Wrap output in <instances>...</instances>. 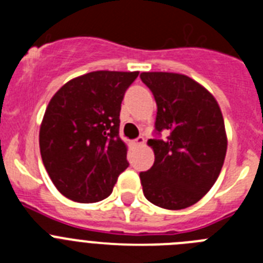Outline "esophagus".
Masks as SVG:
<instances>
[{"label": "esophagus", "mask_w": 263, "mask_h": 263, "mask_svg": "<svg viewBox=\"0 0 263 263\" xmlns=\"http://www.w3.org/2000/svg\"><path fill=\"white\" fill-rule=\"evenodd\" d=\"M133 145L134 146H142V145H145V138H143V137H139V138H137L136 141H133Z\"/></svg>", "instance_id": "34e87169"}]
</instances>
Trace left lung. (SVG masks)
Here are the masks:
<instances>
[{"label": "left lung", "mask_w": 263, "mask_h": 263, "mask_svg": "<svg viewBox=\"0 0 263 263\" xmlns=\"http://www.w3.org/2000/svg\"><path fill=\"white\" fill-rule=\"evenodd\" d=\"M141 80L157 101L155 129L166 139H148L155 155L139 174L143 195L164 210L194 205L217 180L228 138L218 103L194 79L174 72H142Z\"/></svg>", "instance_id": "left-lung-1"}]
</instances>
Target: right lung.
Returning <instances> with one entry per match:
<instances>
[{
    "instance_id": "add662e5",
    "label": "right lung",
    "mask_w": 263,
    "mask_h": 263,
    "mask_svg": "<svg viewBox=\"0 0 263 263\" xmlns=\"http://www.w3.org/2000/svg\"><path fill=\"white\" fill-rule=\"evenodd\" d=\"M139 72L95 71L67 81L50 100L39 129L43 164L58 191L96 203L127 168L120 138L121 103Z\"/></svg>"
}]
</instances>
